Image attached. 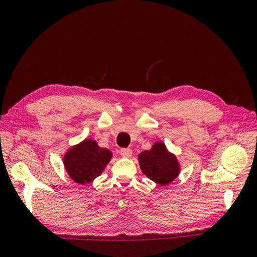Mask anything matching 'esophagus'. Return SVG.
Instances as JSON below:
<instances>
[{
  "label": "esophagus",
  "instance_id": "obj_1",
  "mask_svg": "<svg viewBox=\"0 0 257 257\" xmlns=\"http://www.w3.org/2000/svg\"><path fill=\"white\" fill-rule=\"evenodd\" d=\"M120 153L124 158H130L132 155V149H128V148H122L120 150Z\"/></svg>",
  "mask_w": 257,
  "mask_h": 257
}]
</instances>
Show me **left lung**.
Returning <instances> with one entry per match:
<instances>
[{
	"label": "left lung",
	"mask_w": 257,
	"mask_h": 257,
	"mask_svg": "<svg viewBox=\"0 0 257 257\" xmlns=\"http://www.w3.org/2000/svg\"><path fill=\"white\" fill-rule=\"evenodd\" d=\"M138 161L142 172L160 185L173 182L180 173L177 158L161 142L155 143L150 150L139 153Z\"/></svg>",
	"instance_id": "8db88e82"
}]
</instances>
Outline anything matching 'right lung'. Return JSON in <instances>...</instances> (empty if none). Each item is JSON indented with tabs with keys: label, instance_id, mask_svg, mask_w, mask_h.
Returning <instances> with one entry per match:
<instances>
[{
	"label": "right lung",
	"instance_id": "right-lung-1",
	"mask_svg": "<svg viewBox=\"0 0 257 257\" xmlns=\"http://www.w3.org/2000/svg\"><path fill=\"white\" fill-rule=\"evenodd\" d=\"M111 158L110 150L100 148L93 139H84L65 153L63 163L76 183L87 184L103 173Z\"/></svg>",
	"mask_w": 257,
	"mask_h": 257
}]
</instances>
